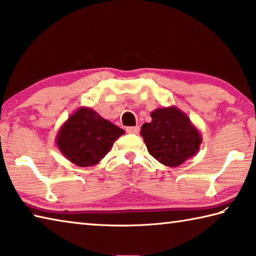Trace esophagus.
Listing matches in <instances>:
<instances>
[{
  "instance_id": "1",
  "label": "esophagus",
  "mask_w": 256,
  "mask_h": 256,
  "mask_svg": "<svg viewBox=\"0 0 256 256\" xmlns=\"http://www.w3.org/2000/svg\"><path fill=\"white\" fill-rule=\"evenodd\" d=\"M126 132H128V133H131V134H138V132H140V128H138V126L128 128H126Z\"/></svg>"
}]
</instances>
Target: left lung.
<instances>
[{
  "instance_id": "obj_1",
  "label": "left lung",
  "mask_w": 256,
  "mask_h": 256,
  "mask_svg": "<svg viewBox=\"0 0 256 256\" xmlns=\"http://www.w3.org/2000/svg\"><path fill=\"white\" fill-rule=\"evenodd\" d=\"M150 123L141 128L149 154L160 164L177 167L200 150L202 136L188 115L176 106L151 112Z\"/></svg>"
}]
</instances>
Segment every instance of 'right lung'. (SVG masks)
Returning a JSON list of instances; mask_svg holds the SVG:
<instances>
[{"label": "right lung", "instance_id": "obj_1", "mask_svg": "<svg viewBox=\"0 0 256 256\" xmlns=\"http://www.w3.org/2000/svg\"><path fill=\"white\" fill-rule=\"evenodd\" d=\"M124 133V130L102 118L96 110L80 107L60 128L55 142L68 162L79 167H90L100 162Z\"/></svg>", "mask_w": 256, "mask_h": 256}]
</instances>
